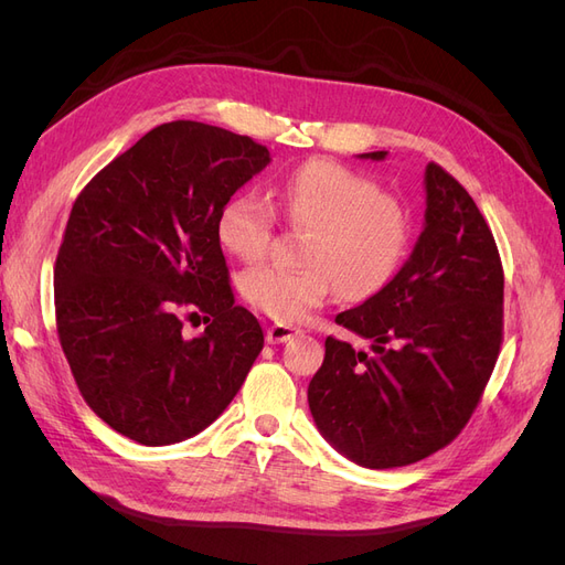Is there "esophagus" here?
Instances as JSON below:
<instances>
[{"label": "esophagus", "mask_w": 565, "mask_h": 565, "mask_svg": "<svg viewBox=\"0 0 565 565\" xmlns=\"http://www.w3.org/2000/svg\"><path fill=\"white\" fill-rule=\"evenodd\" d=\"M297 334H301L299 328H292V324H285V322H276L266 330V341L268 344H282V341H289Z\"/></svg>", "instance_id": "obj_1"}]
</instances>
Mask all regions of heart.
Wrapping results in <instances>:
<instances>
[{"label":"heart","instance_id":"heart-1","mask_svg":"<svg viewBox=\"0 0 565 565\" xmlns=\"http://www.w3.org/2000/svg\"><path fill=\"white\" fill-rule=\"evenodd\" d=\"M276 207L289 224L311 231L303 270L256 266L243 273L241 292L256 311L280 322H299L339 295L370 299L403 266L413 221L398 198L377 181L332 160H311L276 188ZM276 214L249 191L224 202L216 218L218 243L241 262L268 252Z\"/></svg>","mask_w":565,"mask_h":565}]
</instances>
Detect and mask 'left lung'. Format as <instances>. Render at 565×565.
<instances>
[{
    "label": "left lung",
    "mask_w": 565,
    "mask_h": 565,
    "mask_svg": "<svg viewBox=\"0 0 565 565\" xmlns=\"http://www.w3.org/2000/svg\"><path fill=\"white\" fill-rule=\"evenodd\" d=\"M358 158L384 160L386 150ZM424 191L409 259L377 295L334 318L370 339L374 355L328 337L309 384L318 431L367 469L407 467L446 448L500 355L504 273L494 237L443 167L426 164Z\"/></svg>",
    "instance_id": "obj_1"
}]
</instances>
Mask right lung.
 Wrapping results in <instances>:
<instances>
[{"label":"right lung","instance_id":"add662e5","mask_svg":"<svg viewBox=\"0 0 565 565\" xmlns=\"http://www.w3.org/2000/svg\"><path fill=\"white\" fill-rule=\"evenodd\" d=\"M270 162L228 129L160 125L87 183L54 268L56 328L82 398L117 434L172 446L224 413L264 349L235 306L221 207ZM209 328L182 334V313Z\"/></svg>","mask_w":565,"mask_h":565}]
</instances>
